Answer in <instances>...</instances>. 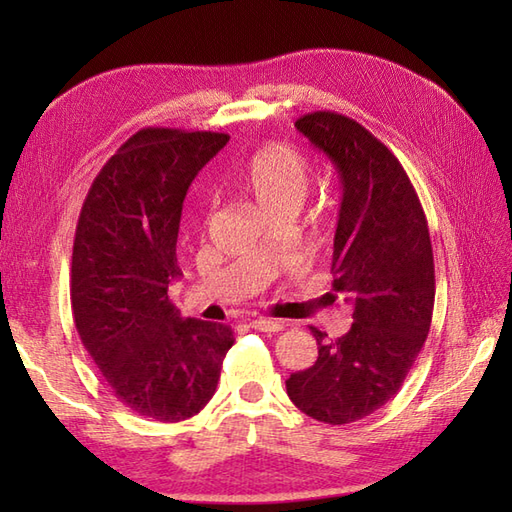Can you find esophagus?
Segmentation results:
<instances>
[{
	"label": "esophagus",
	"mask_w": 512,
	"mask_h": 512,
	"mask_svg": "<svg viewBox=\"0 0 512 512\" xmlns=\"http://www.w3.org/2000/svg\"><path fill=\"white\" fill-rule=\"evenodd\" d=\"M250 325H253V328L255 330H259V332H281V330H284V323H281V321H273V319H264V317H259V319H253V321H250Z\"/></svg>",
	"instance_id": "obj_1"
}]
</instances>
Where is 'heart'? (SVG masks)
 <instances>
[{
	"mask_svg": "<svg viewBox=\"0 0 512 512\" xmlns=\"http://www.w3.org/2000/svg\"><path fill=\"white\" fill-rule=\"evenodd\" d=\"M239 187L270 215L297 211L308 187V165L286 143H268L248 158Z\"/></svg>",
	"mask_w": 512,
	"mask_h": 512,
	"instance_id": "heart-1",
	"label": "heart"
}]
</instances>
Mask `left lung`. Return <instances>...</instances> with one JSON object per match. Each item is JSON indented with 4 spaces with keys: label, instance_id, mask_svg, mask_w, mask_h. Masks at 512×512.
<instances>
[{
    "label": "left lung",
    "instance_id": "1",
    "mask_svg": "<svg viewBox=\"0 0 512 512\" xmlns=\"http://www.w3.org/2000/svg\"><path fill=\"white\" fill-rule=\"evenodd\" d=\"M330 158L341 182L332 288L352 306L339 339L310 328L312 367L290 374V400L306 416L347 424L398 394L431 328L436 270L427 217L398 158L352 118L312 112L295 123Z\"/></svg>",
    "mask_w": 512,
    "mask_h": 512
}]
</instances>
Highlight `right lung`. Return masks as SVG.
Listing matches in <instances>:
<instances>
[{
    "label": "right lung",
    "instance_id": "right-lung-1",
    "mask_svg": "<svg viewBox=\"0 0 512 512\" xmlns=\"http://www.w3.org/2000/svg\"><path fill=\"white\" fill-rule=\"evenodd\" d=\"M226 134L140 129L94 178L74 235L70 299L85 350L138 416L180 422L215 394L235 343L224 323L169 301L182 202Z\"/></svg>",
    "mask_w": 512,
    "mask_h": 512
}]
</instances>
